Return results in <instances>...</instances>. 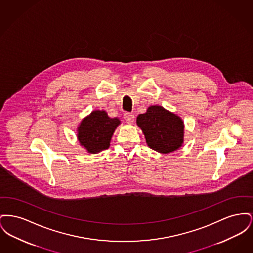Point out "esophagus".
Wrapping results in <instances>:
<instances>
[{
	"instance_id": "esophagus-1",
	"label": "esophagus",
	"mask_w": 253,
	"mask_h": 253,
	"mask_svg": "<svg viewBox=\"0 0 253 253\" xmlns=\"http://www.w3.org/2000/svg\"><path fill=\"white\" fill-rule=\"evenodd\" d=\"M123 118H124V120H125L127 123H132L133 121H134V116L132 115V113H129V112L124 113Z\"/></svg>"
}]
</instances>
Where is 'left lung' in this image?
I'll return each mask as SVG.
<instances>
[{
    "label": "left lung",
    "instance_id": "8db88e82",
    "mask_svg": "<svg viewBox=\"0 0 253 253\" xmlns=\"http://www.w3.org/2000/svg\"><path fill=\"white\" fill-rule=\"evenodd\" d=\"M136 124L144 133L148 146L160 154L180 148L184 141V122L180 117L159 105H152L138 115Z\"/></svg>",
    "mask_w": 253,
    "mask_h": 253
}]
</instances>
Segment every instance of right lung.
<instances>
[{"label":"right lung","instance_id":"obj_1","mask_svg":"<svg viewBox=\"0 0 253 253\" xmlns=\"http://www.w3.org/2000/svg\"><path fill=\"white\" fill-rule=\"evenodd\" d=\"M121 124L118 118H110L104 110L93 111L78 127V139L88 153L97 154L108 149L112 135Z\"/></svg>","mask_w":253,"mask_h":253}]
</instances>
